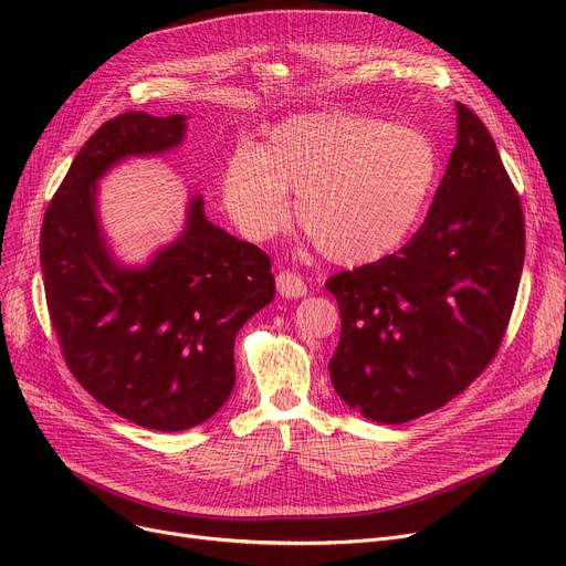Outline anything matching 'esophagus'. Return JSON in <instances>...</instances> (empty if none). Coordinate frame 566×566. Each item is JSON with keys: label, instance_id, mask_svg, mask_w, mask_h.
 I'll return each instance as SVG.
<instances>
[{"label": "esophagus", "instance_id": "obj_1", "mask_svg": "<svg viewBox=\"0 0 566 566\" xmlns=\"http://www.w3.org/2000/svg\"><path fill=\"white\" fill-rule=\"evenodd\" d=\"M275 284L282 298H303V295H307V284L295 273H289V271L277 273Z\"/></svg>", "mask_w": 566, "mask_h": 566}]
</instances>
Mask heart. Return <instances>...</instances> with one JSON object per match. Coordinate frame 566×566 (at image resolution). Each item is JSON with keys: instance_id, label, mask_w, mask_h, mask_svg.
Listing matches in <instances>:
<instances>
[{"instance_id": "1", "label": "heart", "mask_w": 566, "mask_h": 566, "mask_svg": "<svg viewBox=\"0 0 566 566\" xmlns=\"http://www.w3.org/2000/svg\"><path fill=\"white\" fill-rule=\"evenodd\" d=\"M438 176L433 142L415 128L348 112L307 114L275 126L263 144L238 148L222 199L250 241H268L289 220L342 265L395 252L418 224Z\"/></svg>"}]
</instances>
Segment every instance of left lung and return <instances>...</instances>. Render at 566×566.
Masks as SVG:
<instances>
[{"instance_id": "left-lung-1", "label": "left lung", "mask_w": 566, "mask_h": 566, "mask_svg": "<svg viewBox=\"0 0 566 566\" xmlns=\"http://www.w3.org/2000/svg\"><path fill=\"white\" fill-rule=\"evenodd\" d=\"M523 259L521 199L482 118L457 103V146L424 224L399 252L325 282L342 314L328 365L342 401L403 424L461 395L500 348Z\"/></svg>"}]
</instances>
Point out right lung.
I'll list each match as a JSON object with an SVG mask.
<instances>
[{"instance_id": "right-lung-1", "label": "right lung", "mask_w": 566, "mask_h": 566, "mask_svg": "<svg viewBox=\"0 0 566 566\" xmlns=\"http://www.w3.org/2000/svg\"><path fill=\"white\" fill-rule=\"evenodd\" d=\"M186 114L126 112L80 148L41 229L45 298L82 388L154 431L192 429L229 399L238 331L275 298L271 259L208 222L190 197L174 243L144 265L116 261L98 216V181L128 158L181 146Z\"/></svg>"}]
</instances>
